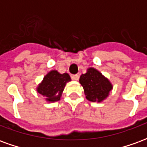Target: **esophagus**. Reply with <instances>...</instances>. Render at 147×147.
<instances>
[{
	"label": "esophagus",
	"mask_w": 147,
	"mask_h": 147,
	"mask_svg": "<svg viewBox=\"0 0 147 147\" xmlns=\"http://www.w3.org/2000/svg\"><path fill=\"white\" fill-rule=\"evenodd\" d=\"M79 78H80V76H79V75H72L71 76V79L74 80H79Z\"/></svg>",
	"instance_id": "1"
}]
</instances>
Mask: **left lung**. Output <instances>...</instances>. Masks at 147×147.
I'll return each mask as SVG.
<instances>
[{"label": "left lung", "instance_id": "8db88e82", "mask_svg": "<svg viewBox=\"0 0 147 147\" xmlns=\"http://www.w3.org/2000/svg\"><path fill=\"white\" fill-rule=\"evenodd\" d=\"M80 83L83 87L86 98L93 102H103L113 87L109 79L94 67L87 68L86 73L81 75Z\"/></svg>", "mask_w": 147, "mask_h": 147}]
</instances>
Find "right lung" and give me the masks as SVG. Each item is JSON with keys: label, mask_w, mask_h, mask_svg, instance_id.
Wrapping results in <instances>:
<instances>
[{"label": "right lung", "mask_w": 147, "mask_h": 147, "mask_svg": "<svg viewBox=\"0 0 147 147\" xmlns=\"http://www.w3.org/2000/svg\"><path fill=\"white\" fill-rule=\"evenodd\" d=\"M71 80L67 73L61 74L57 70H51L38 85L36 90L47 102H58L61 100L66 84Z\"/></svg>", "instance_id": "1"}]
</instances>
